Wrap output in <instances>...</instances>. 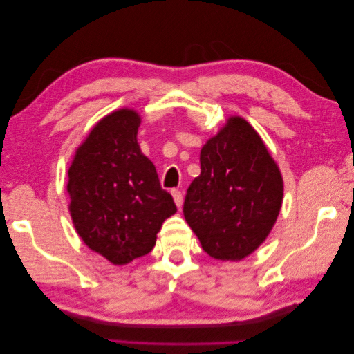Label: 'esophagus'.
I'll use <instances>...</instances> for the list:
<instances>
[{
    "label": "esophagus",
    "instance_id": "esophagus-1",
    "mask_svg": "<svg viewBox=\"0 0 354 354\" xmlns=\"http://www.w3.org/2000/svg\"><path fill=\"white\" fill-rule=\"evenodd\" d=\"M172 193V198H174V202H176V205L180 208L182 207V204H183V196H182V193L178 189H172L171 191Z\"/></svg>",
    "mask_w": 354,
    "mask_h": 354
}]
</instances>
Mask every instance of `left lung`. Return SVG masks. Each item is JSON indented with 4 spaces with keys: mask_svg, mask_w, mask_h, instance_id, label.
Listing matches in <instances>:
<instances>
[{
    "mask_svg": "<svg viewBox=\"0 0 354 354\" xmlns=\"http://www.w3.org/2000/svg\"><path fill=\"white\" fill-rule=\"evenodd\" d=\"M283 182L259 133L230 118L201 150V176L185 196L183 215L218 260H241L256 251L281 212Z\"/></svg>",
    "mask_w": 354,
    "mask_h": 354,
    "instance_id": "1",
    "label": "left lung"
}]
</instances>
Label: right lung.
I'll return each mask as SVG.
<instances>
[{
    "instance_id": "add662e5",
    "label": "right lung",
    "mask_w": 354,
    "mask_h": 354,
    "mask_svg": "<svg viewBox=\"0 0 354 354\" xmlns=\"http://www.w3.org/2000/svg\"><path fill=\"white\" fill-rule=\"evenodd\" d=\"M141 118L124 108L98 122L68 167L71 216L81 240L114 265L152 251L165 219L177 212L152 161L141 152Z\"/></svg>"
}]
</instances>
